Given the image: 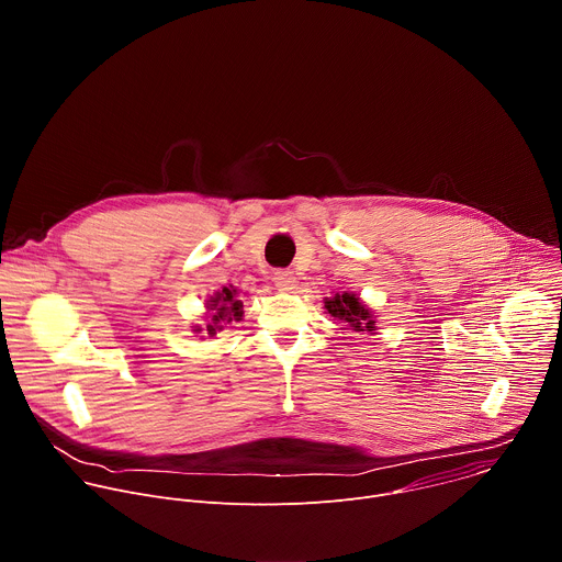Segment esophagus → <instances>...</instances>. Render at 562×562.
<instances>
[{
  "instance_id": "1",
  "label": "esophagus",
  "mask_w": 562,
  "mask_h": 562,
  "mask_svg": "<svg viewBox=\"0 0 562 562\" xmlns=\"http://www.w3.org/2000/svg\"><path fill=\"white\" fill-rule=\"evenodd\" d=\"M273 282H276V286H278L280 291H291L293 284H295V276H293V271H289V269H280V271L273 273Z\"/></svg>"
}]
</instances>
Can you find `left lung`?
I'll list each match as a JSON object with an SVG mask.
<instances>
[{"label": "left lung", "mask_w": 562, "mask_h": 562, "mask_svg": "<svg viewBox=\"0 0 562 562\" xmlns=\"http://www.w3.org/2000/svg\"><path fill=\"white\" fill-rule=\"evenodd\" d=\"M325 308L340 319V323L349 325L353 331H375V319L367 304L356 293H336L334 297L325 300Z\"/></svg>", "instance_id": "obj_1"}]
</instances>
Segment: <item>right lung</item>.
Returning a JSON list of instances; mask_svg holds the SVG:
<instances>
[{
    "mask_svg": "<svg viewBox=\"0 0 562 562\" xmlns=\"http://www.w3.org/2000/svg\"><path fill=\"white\" fill-rule=\"evenodd\" d=\"M206 308L211 311V323L206 325L209 336H215V331L222 329V323H233V319L237 323V319H243V300H239L237 289L233 286H224L211 300H206Z\"/></svg>",
    "mask_w": 562,
    "mask_h": 562,
    "instance_id": "add662e5",
    "label": "right lung"
}]
</instances>
